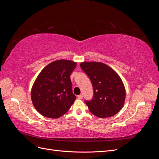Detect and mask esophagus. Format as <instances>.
Returning <instances> with one entry per match:
<instances>
[{
	"instance_id": "esophagus-1",
	"label": "esophagus",
	"mask_w": 159,
	"mask_h": 159,
	"mask_svg": "<svg viewBox=\"0 0 159 159\" xmlns=\"http://www.w3.org/2000/svg\"><path fill=\"white\" fill-rule=\"evenodd\" d=\"M78 99H81L83 98V95H82V94H80V95H78Z\"/></svg>"
}]
</instances>
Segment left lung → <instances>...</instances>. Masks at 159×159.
Here are the masks:
<instances>
[{
  "mask_svg": "<svg viewBox=\"0 0 159 159\" xmlns=\"http://www.w3.org/2000/svg\"><path fill=\"white\" fill-rule=\"evenodd\" d=\"M80 67L88 75L93 88V99L85 101L90 112L100 118L117 114L123 108L126 95L119 75L102 62L84 61Z\"/></svg>",
  "mask_w": 159,
  "mask_h": 159,
  "instance_id": "8db88e82",
  "label": "left lung"
}]
</instances>
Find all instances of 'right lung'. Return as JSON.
Here are the masks:
<instances>
[{"mask_svg": "<svg viewBox=\"0 0 159 159\" xmlns=\"http://www.w3.org/2000/svg\"><path fill=\"white\" fill-rule=\"evenodd\" d=\"M77 63L56 60L47 65L38 75L31 89V99L42 115L58 118L71 107L76 98L72 93L70 75Z\"/></svg>", "mask_w": 159, "mask_h": 159, "instance_id": "1", "label": "right lung"}]
</instances>
